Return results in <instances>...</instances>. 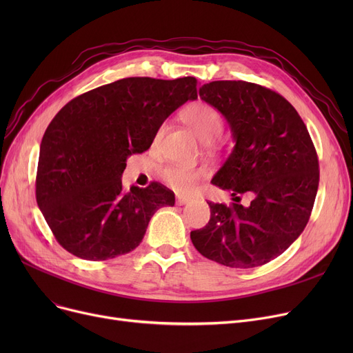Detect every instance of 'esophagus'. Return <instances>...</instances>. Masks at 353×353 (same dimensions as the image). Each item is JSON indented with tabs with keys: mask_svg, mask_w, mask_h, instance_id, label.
Masks as SVG:
<instances>
[{
	"mask_svg": "<svg viewBox=\"0 0 353 353\" xmlns=\"http://www.w3.org/2000/svg\"><path fill=\"white\" fill-rule=\"evenodd\" d=\"M176 201H177V205L183 206V205H188V203H190V201H192V199H190L189 196H181V194H177Z\"/></svg>",
	"mask_w": 353,
	"mask_h": 353,
	"instance_id": "obj_1",
	"label": "esophagus"
}]
</instances>
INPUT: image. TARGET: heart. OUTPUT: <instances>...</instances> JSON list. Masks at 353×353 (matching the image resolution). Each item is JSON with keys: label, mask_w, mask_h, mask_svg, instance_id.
I'll use <instances>...</instances> for the list:
<instances>
[{"label": "heart", "mask_w": 353, "mask_h": 353, "mask_svg": "<svg viewBox=\"0 0 353 353\" xmlns=\"http://www.w3.org/2000/svg\"><path fill=\"white\" fill-rule=\"evenodd\" d=\"M183 120L201 143L209 144L223 132V117L220 111L205 101L190 104L183 111ZM163 130L164 127H160L159 136ZM205 173L203 169L186 165H165L159 172L160 179L179 192H190Z\"/></svg>", "instance_id": "b5f03b06"}]
</instances>
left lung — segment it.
Returning a JSON list of instances; mask_svg holds the SVG:
<instances>
[{
  "label": "left lung",
  "instance_id": "1",
  "mask_svg": "<svg viewBox=\"0 0 353 353\" xmlns=\"http://www.w3.org/2000/svg\"><path fill=\"white\" fill-rule=\"evenodd\" d=\"M199 94L225 116L236 141L212 183L236 201L243 193L253 200L248 208L208 201L209 223L190 239L220 265H266L307 225L319 186L316 148L298 111L270 88L225 80L201 85Z\"/></svg>",
  "mask_w": 353,
  "mask_h": 353
}]
</instances>
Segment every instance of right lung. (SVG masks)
<instances>
[{
  "mask_svg": "<svg viewBox=\"0 0 353 353\" xmlns=\"http://www.w3.org/2000/svg\"><path fill=\"white\" fill-rule=\"evenodd\" d=\"M197 80L128 77L68 101L41 140L35 197L55 240L84 261L134 250L174 193L153 181L125 192L128 156L152 145L176 108L197 99Z\"/></svg>",
  "mask_w": 353,
  "mask_h": 353,
  "instance_id": "right-lung-1",
  "label": "right lung"
}]
</instances>
